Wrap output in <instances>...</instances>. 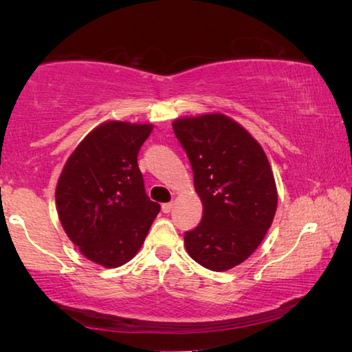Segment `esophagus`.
<instances>
[{
    "label": "esophagus",
    "mask_w": 352,
    "mask_h": 352,
    "mask_svg": "<svg viewBox=\"0 0 352 352\" xmlns=\"http://www.w3.org/2000/svg\"><path fill=\"white\" fill-rule=\"evenodd\" d=\"M172 206H174L172 204H163V205H162V211H163L164 214H168V212H170Z\"/></svg>",
    "instance_id": "obj_1"
}]
</instances>
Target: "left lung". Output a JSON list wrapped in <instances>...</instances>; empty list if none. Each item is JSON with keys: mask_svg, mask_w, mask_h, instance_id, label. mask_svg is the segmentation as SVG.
<instances>
[{"mask_svg": "<svg viewBox=\"0 0 352 352\" xmlns=\"http://www.w3.org/2000/svg\"><path fill=\"white\" fill-rule=\"evenodd\" d=\"M172 127L204 205L197 228L184 233L186 252L208 270L233 269L259 247L275 217L278 192L267 155L222 113L175 119Z\"/></svg>", "mask_w": 352, "mask_h": 352, "instance_id": "1", "label": "left lung"}]
</instances>
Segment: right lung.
I'll use <instances>...</instances> for the list:
<instances>
[{"instance_id":"obj_1","label":"right lung","mask_w":352,"mask_h":352,"mask_svg":"<svg viewBox=\"0 0 352 352\" xmlns=\"http://www.w3.org/2000/svg\"><path fill=\"white\" fill-rule=\"evenodd\" d=\"M152 124L107 121L69 155L56 188L57 214L79 252L115 269L138 253L160 205L147 197L138 152Z\"/></svg>"}]
</instances>
